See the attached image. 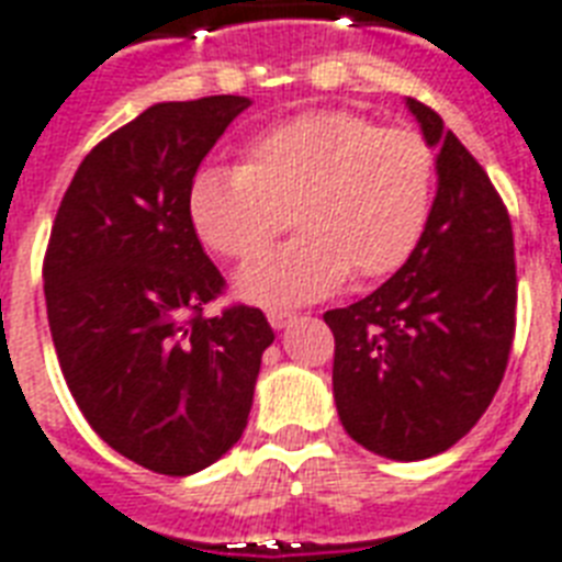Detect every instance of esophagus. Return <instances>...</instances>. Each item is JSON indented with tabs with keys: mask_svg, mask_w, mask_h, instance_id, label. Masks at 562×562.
Instances as JSON below:
<instances>
[{
	"mask_svg": "<svg viewBox=\"0 0 562 562\" xmlns=\"http://www.w3.org/2000/svg\"><path fill=\"white\" fill-rule=\"evenodd\" d=\"M268 321H271L273 329H285V326L297 321V315L289 312V308H268Z\"/></svg>",
	"mask_w": 562,
	"mask_h": 562,
	"instance_id": "esophagus-1",
	"label": "esophagus"
}]
</instances>
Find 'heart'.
<instances>
[{
  "label": "heart",
  "instance_id": "b5f03b06",
  "mask_svg": "<svg viewBox=\"0 0 562 562\" xmlns=\"http://www.w3.org/2000/svg\"><path fill=\"white\" fill-rule=\"evenodd\" d=\"M435 151L417 131L382 127L350 110L285 119L245 145L241 166H203L187 212L203 245L247 259L288 226L301 236L254 257L236 289L254 303H294L408 262L435 206Z\"/></svg>",
  "mask_w": 562,
  "mask_h": 562
}]
</instances>
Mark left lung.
<instances>
[{"label":"left lung","mask_w":562,"mask_h":562,"mask_svg":"<svg viewBox=\"0 0 562 562\" xmlns=\"http://www.w3.org/2000/svg\"><path fill=\"white\" fill-rule=\"evenodd\" d=\"M437 154V198L408 262L359 303L326 312L347 435L393 461L454 446L496 396L516 335L514 227L487 171L408 99Z\"/></svg>","instance_id":"obj_1"}]
</instances>
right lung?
Returning <instances> with one entry per match:
<instances>
[{"instance_id": "add662e5", "label": "right lung", "mask_w": 562, "mask_h": 562, "mask_svg": "<svg viewBox=\"0 0 562 562\" xmlns=\"http://www.w3.org/2000/svg\"><path fill=\"white\" fill-rule=\"evenodd\" d=\"M241 95L166 101L101 139L57 206L43 289L64 379L127 461L192 475L236 443L273 329L254 306H203L227 282L187 212L189 183Z\"/></svg>"}]
</instances>
